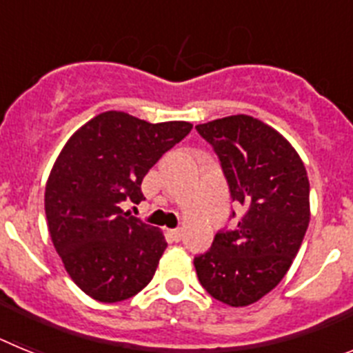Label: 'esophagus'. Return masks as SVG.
Returning a JSON list of instances; mask_svg holds the SVG:
<instances>
[{
  "mask_svg": "<svg viewBox=\"0 0 353 353\" xmlns=\"http://www.w3.org/2000/svg\"><path fill=\"white\" fill-rule=\"evenodd\" d=\"M168 235H170V239L173 240V242H180V240H182V230H180V228H174V230H170V232H168Z\"/></svg>",
  "mask_w": 353,
  "mask_h": 353,
  "instance_id": "1",
  "label": "esophagus"
}]
</instances>
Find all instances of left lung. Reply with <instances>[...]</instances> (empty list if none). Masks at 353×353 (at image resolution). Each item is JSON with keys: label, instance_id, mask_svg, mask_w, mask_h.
Wrapping results in <instances>:
<instances>
[{"label": "left lung", "instance_id": "left-lung-1", "mask_svg": "<svg viewBox=\"0 0 353 353\" xmlns=\"http://www.w3.org/2000/svg\"><path fill=\"white\" fill-rule=\"evenodd\" d=\"M196 130L219 159L232 199L244 207L236 228L219 230L212 248L194 256L196 274L217 301L249 305L279 285L297 256L310 224L307 173L281 134L248 114Z\"/></svg>", "mask_w": 353, "mask_h": 353}]
</instances>
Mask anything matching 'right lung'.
Segmentation results:
<instances>
[{
  "instance_id": "add662e5",
  "label": "right lung",
  "mask_w": 353,
  "mask_h": 353,
  "mask_svg": "<svg viewBox=\"0 0 353 353\" xmlns=\"http://www.w3.org/2000/svg\"><path fill=\"white\" fill-rule=\"evenodd\" d=\"M191 129L108 111L84 123L56 159L46 185L49 233L72 281L95 301H125L152 281L166 240L121 203L145 199V174Z\"/></svg>"
}]
</instances>
